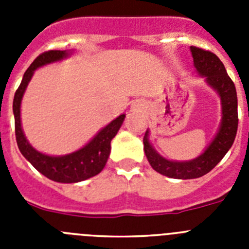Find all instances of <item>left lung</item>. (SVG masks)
<instances>
[{
	"mask_svg": "<svg viewBox=\"0 0 249 249\" xmlns=\"http://www.w3.org/2000/svg\"><path fill=\"white\" fill-rule=\"evenodd\" d=\"M196 70L206 77L208 85L218 92L222 101V123L212 143L199 157L188 162H176L160 157L148 142V131L143 137L144 153L152 168L160 175L178 179H192L208 173L218 164L232 147L238 128L237 92L221 59L211 51L191 46Z\"/></svg>",
	"mask_w": 249,
	"mask_h": 249,
	"instance_id": "1",
	"label": "left lung"
}]
</instances>
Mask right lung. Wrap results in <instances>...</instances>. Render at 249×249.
I'll list each match as a JSON object with an SVG mask.
<instances>
[{"instance_id": "1", "label": "right lung", "mask_w": 249, "mask_h": 249, "mask_svg": "<svg viewBox=\"0 0 249 249\" xmlns=\"http://www.w3.org/2000/svg\"><path fill=\"white\" fill-rule=\"evenodd\" d=\"M67 54L66 51H46L31 63L27 71L23 74L21 85L18 86V89L15 93L13 114H15L16 141L23 157L30 160V163L38 172H41L52 181L61 182V183H76V182L85 181L87 178L93 177L102 171L103 167L106 166V162L108 160L112 138L117 135L118 129L122 126L123 120L126 116L121 114L120 117L112 121L105 128L101 129L89 143L71 155L52 157V156L43 155L41 152L36 151L28 143L21 127L19 108H21L22 96L25 93L26 87H27L36 68L62 59Z\"/></svg>"}]
</instances>
